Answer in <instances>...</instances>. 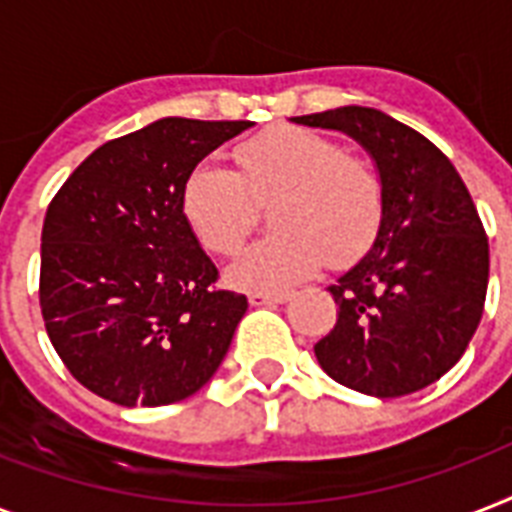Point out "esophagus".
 I'll return each mask as SVG.
<instances>
[{"instance_id": "34e87169", "label": "esophagus", "mask_w": 512, "mask_h": 512, "mask_svg": "<svg viewBox=\"0 0 512 512\" xmlns=\"http://www.w3.org/2000/svg\"><path fill=\"white\" fill-rule=\"evenodd\" d=\"M292 300V292H276V295H265V292H252L249 303L252 305H281Z\"/></svg>"}]
</instances>
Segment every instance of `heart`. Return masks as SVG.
<instances>
[{
    "label": "heart",
    "mask_w": 512,
    "mask_h": 512,
    "mask_svg": "<svg viewBox=\"0 0 512 512\" xmlns=\"http://www.w3.org/2000/svg\"><path fill=\"white\" fill-rule=\"evenodd\" d=\"M239 172L199 164L188 172L180 209L201 247L231 255L273 204L276 233L241 252L225 271L244 292H281L329 263L345 268L366 255L385 217V185L372 164L345 154L329 135L273 127L236 148Z\"/></svg>",
    "instance_id": "obj_1"
}]
</instances>
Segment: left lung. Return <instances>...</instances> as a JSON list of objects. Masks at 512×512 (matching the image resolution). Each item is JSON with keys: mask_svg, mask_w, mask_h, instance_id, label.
I'll list each match as a JSON object with an SVG mask.
<instances>
[{"mask_svg": "<svg viewBox=\"0 0 512 512\" xmlns=\"http://www.w3.org/2000/svg\"><path fill=\"white\" fill-rule=\"evenodd\" d=\"M345 132L385 185L377 239L329 287L337 324L313 345L321 369L350 390L396 398L428 388L462 358L484 313L489 241L454 164L377 108L292 116Z\"/></svg>", "mask_w": 512, "mask_h": 512, "instance_id": "8db88e82", "label": "left lung"}]
</instances>
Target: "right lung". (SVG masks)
Returning a JSON list of instances; mask_svg holds the SVG:
<instances>
[{"instance_id": "obj_1", "label": "right lung", "mask_w": 512, "mask_h": 512, "mask_svg": "<svg viewBox=\"0 0 512 512\" xmlns=\"http://www.w3.org/2000/svg\"><path fill=\"white\" fill-rule=\"evenodd\" d=\"M255 122L167 116L92 151L47 207L39 303L84 388L164 406L212 380L247 313L180 209L188 172Z\"/></svg>"}]
</instances>
